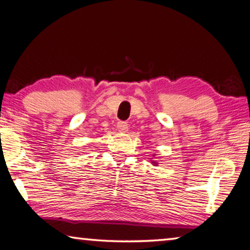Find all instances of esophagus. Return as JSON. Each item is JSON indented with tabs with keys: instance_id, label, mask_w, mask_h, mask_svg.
I'll return each instance as SVG.
<instances>
[{
	"instance_id": "esophagus-1",
	"label": "esophagus",
	"mask_w": 250,
	"mask_h": 250,
	"mask_svg": "<svg viewBox=\"0 0 250 250\" xmlns=\"http://www.w3.org/2000/svg\"><path fill=\"white\" fill-rule=\"evenodd\" d=\"M117 129L119 130V131L121 132H125L128 130V122L125 121H119L117 124Z\"/></svg>"
}]
</instances>
